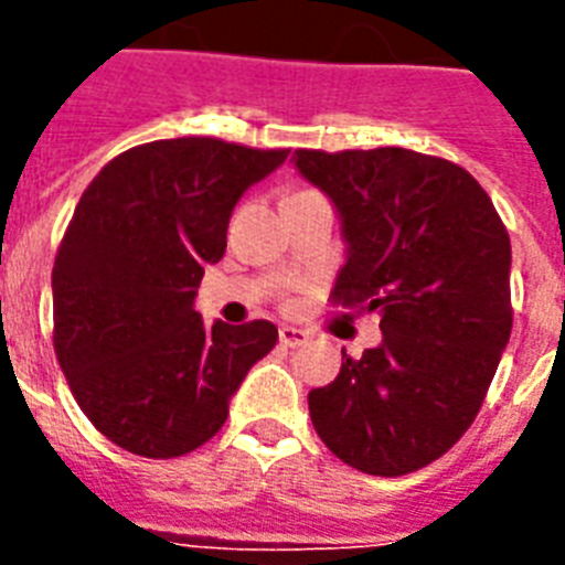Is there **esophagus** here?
<instances>
[{
	"label": "esophagus",
	"instance_id": "1",
	"mask_svg": "<svg viewBox=\"0 0 565 565\" xmlns=\"http://www.w3.org/2000/svg\"><path fill=\"white\" fill-rule=\"evenodd\" d=\"M278 340H281V345H287V349H299V345L308 343V331H301V328L292 326H281L278 328Z\"/></svg>",
	"mask_w": 565,
	"mask_h": 565
}]
</instances>
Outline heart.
<instances>
[{"label":"heart","mask_w":565,"mask_h":565,"mask_svg":"<svg viewBox=\"0 0 565 565\" xmlns=\"http://www.w3.org/2000/svg\"><path fill=\"white\" fill-rule=\"evenodd\" d=\"M299 193H310V190H299ZM292 195H296V193H292Z\"/></svg>","instance_id":"b5f03b06"}]
</instances>
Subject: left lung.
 <instances>
[{
	"mask_svg": "<svg viewBox=\"0 0 565 565\" xmlns=\"http://www.w3.org/2000/svg\"><path fill=\"white\" fill-rule=\"evenodd\" d=\"M292 158L343 216L334 308L377 310L384 331L310 390L313 428L358 472H416L469 430L499 370L513 328L508 228L446 158L398 146Z\"/></svg>",
	"mask_w": 565,
	"mask_h": 565,
	"instance_id": "left-lung-1",
	"label": "left lung"
}]
</instances>
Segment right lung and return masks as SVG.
<instances>
[{"label": "right lung", "mask_w": 565, "mask_h": 565, "mask_svg": "<svg viewBox=\"0 0 565 565\" xmlns=\"http://www.w3.org/2000/svg\"><path fill=\"white\" fill-rule=\"evenodd\" d=\"M290 149L216 137L154 140L117 154L82 193L52 269V343L84 416L131 455L204 446L228 398L278 343L266 319L204 328V266L225 255L239 195Z\"/></svg>", "instance_id": "obj_1"}]
</instances>
